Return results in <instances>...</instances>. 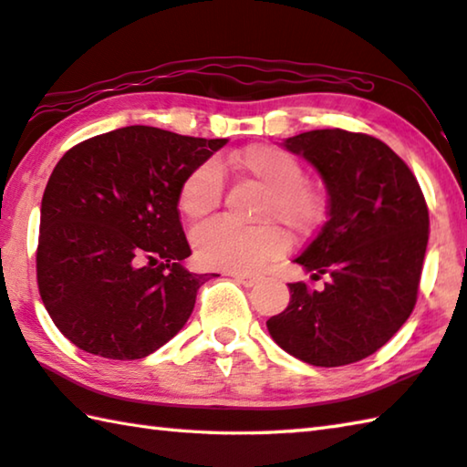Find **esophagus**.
<instances>
[{"mask_svg":"<svg viewBox=\"0 0 467 467\" xmlns=\"http://www.w3.org/2000/svg\"><path fill=\"white\" fill-rule=\"evenodd\" d=\"M231 277H234L236 282L239 284H243L244 287H251V285H255L257 282H259V275H255V274H231Z\"/></svg>","mask_w":467,"mask_h":467,"instance_id":"obj_1","label":"esophagus"}]
</instances>
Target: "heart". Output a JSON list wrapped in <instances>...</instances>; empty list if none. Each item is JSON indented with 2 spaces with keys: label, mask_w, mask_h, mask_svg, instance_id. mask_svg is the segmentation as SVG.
I'll use <instances>...</instances> for the list:
<instances>
[{
  "label": "heart",
  "mask_w": 467,
  "mask_h": 467,
  "mask_svg": "<svg viewBox=\"0 0 467 467\" xmlns=\"http://www.w3.org/2000/svg\"><path fill=\"white\" fill-rule=\"evenodd\" d=\"M228 165L265 190L257 210L259 223H279L294 239L310 236L322 224L325 193L304 177V167L292 152L274 145H253L234 152ZM220 200L223 171L216 163H204L185 177L177 204L185 218L196 220L214 212ZM192 247L204 267L255 271L284 255L287 239L275 224L241 228L216 218L193 228Z\"/></svg>",
  "instance_id": "1"
}]
</instances>
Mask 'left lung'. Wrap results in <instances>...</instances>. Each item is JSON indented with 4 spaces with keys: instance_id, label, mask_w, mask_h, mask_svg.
I'll return each mask as SVG.
<instances>
[{
    "instance_id": "1",
    "label": "left lung",
    "mask_w": 467,
    "mask_h": 467,
    "mask_svg": "<svg viewBox=\"0 0 467 467\" xmlns=\"http://www.w3.org/2000/svg\"><path fill=\"white\" fill-rule=\"evenodd\" d=\"M282 145L315 165L327 185V223L294 259L327 282L318 290L287 284L290 304L267 330L310 366H349L384 347L417 304L427 202L409 165L369 134L325 129Z\"/></svg>"
}]
</instances>
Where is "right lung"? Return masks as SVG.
<instances>
[{"instance_id": "add662e5", "label": "right lung", "mask_w": 467, "mask_h": 467, "mask_svg": "<svg viewBox=\"0 0 467 467\" xmlns=\"http://www.w3.org/2000/svg\"><path fill=\"white\" fill-rule=\"evenodd\" d=\"M226 139L124 126L69 149L40 206L36 279L57 328L106 359L147 358L188 322L216 274L182 265L192 249L177 198Z\"/></svg>"}]
</instances>
